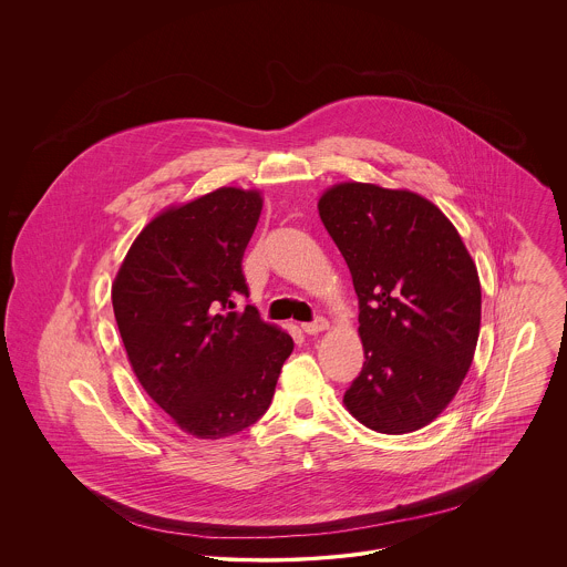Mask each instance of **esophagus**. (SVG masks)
I'll return each mask as SVG.
<instances>
[{
    "label": "esophagus",
    "mask_w": 567,
    "mask_h": 567,
    "mask_svg": "<svg viewBox=\"0 0 567 567\" xmlns=\"http://www.w3.org/2000/svg\"><path fill=\"white\" fill-rule=\"evenodd\" d=\"M329 327V323L324 321L323 317H319V319H315L312 323H301V329L308 333V336H317V333H321Z\"/></svg>",
    "instance_id": "obj_1"
}]
</instances>
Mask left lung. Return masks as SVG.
<instances>
[{
    "instance_id": "left-lung-1",
    "label": "left lung",
    "mask_w": 567,
    "mask_h": 567,
    "mask_svg": "<svg viewBox=\"0 0 567 567\" xmlns=\"http://www.w3.org/2000/svg\"><path fill=\"white\" fill-rule=\"evenodd\" d=\"M319 215L359 297L363 370L344 393L378 433L430 425L467 374L481 331V280L455 225L430 199L340 183Z\"/></svg>"
}]
</instances>
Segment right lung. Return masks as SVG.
I'll return each instance as SVG.
<instances>
[{"label":"right lung","mask_w":567,"mask_h":567,"mask_svg":"<svg viewBox=\"0 0 567 567\" xmlns=\"http://www.w3.org/2000/svg\"><path fill=\"white\" fill-rule=\"evenodd\" d=\"M264 199L220 187L155 216L112 285L132 370L155 404L195 437L218 440L270 408L293 338L264 323L248 297L243 257Z\"/></svg>","instance_id":"obj_1"}]
</instances>
